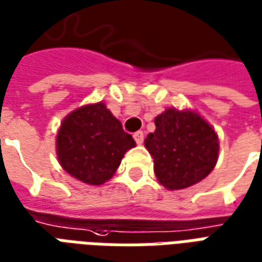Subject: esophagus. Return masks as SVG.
Segmentation results:
<instances>
[{
	"mask_svg": "<svg viewBox=\"0 0 262 262\" xmlns=\"http://www.w3.org/2000/svg\"><path fill=\"white\" fill-rule=\"evenodd\" d=\"M133 137H135V140H136L137 144H142L143 140H144V133L143 132H136L135 135H133Z\"/></svg>",
	"mask_w": 262,
	"mask_h": 262,
	"instance_id": "obj_1",
	"label": "esophagus"
}]
</instances>
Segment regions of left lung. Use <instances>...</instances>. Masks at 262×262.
Here are the masks:
<instances>
[{
  "label": "left lung",
  "instance_id": "8db88e82",
  "mask_svg": "<svg viewBox=\"0 0 262 262\" xmlns=\"http://www.w3.org/2000/svg\"><path fill=\"white\" fill-rule=\"evenodd\" d=\"M156 130L144 140L154 160V174L170 191L192 187L213 170L219 139L213 127L193 111L165 109L156 119Z\"/></svg>",
  "mask_w": 262,
  "mask_h": 262
}]
</instances>
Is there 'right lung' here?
Instances as JSON below:
<instances>
[{
	"instance_id": "obj_1",
	"label": "right lung",
	"mask_w": 262,
	"mask_h": 262,
	"mask_svg": "<svg viewBox=\"0 0 262 262\" xmlns=\"http://www.w3.org/2000/svg\"><path fill=\"white\" fill-rule=\"evenodd\" d=\"M105 103H90L67 115L56 139L57 159L66 172L88 185L112 178L127 150L135 147Z\"/></svg>"
}]
</instances>
